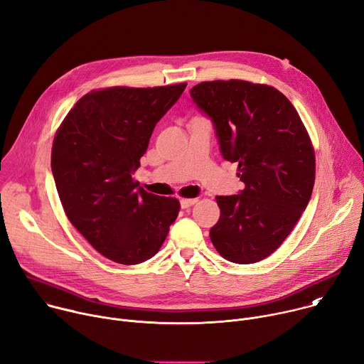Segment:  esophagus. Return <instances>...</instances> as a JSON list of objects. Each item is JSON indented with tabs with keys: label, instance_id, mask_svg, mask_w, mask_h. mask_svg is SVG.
Wrapping results in <instances>:
<instances>
[{
	"label": "esophagus",
	"instance_id": "1",
	"mask_svg": "<svg viewBox=\"0 0 364 364\" xmlns=\"http://www.w3.org/2000/svg\"><path fill=\"white\" fill-rule=\"evenodd\" d=\"M197 201H198L197 198H181V200H180V204H181L183 209H187V207L194 205Z\"/></svg>",
	"mask_w": 364,
	"mask_h": 364
}]
</instances>
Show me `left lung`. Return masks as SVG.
Returning a JSON list of instances; mask_svg holds the SVG:
<instances>
[{
	"label": "left lung",
	"mask_w": 364,
	"mask_h": 364,
	"mask_svg": "<svg viewBox=\"0 0 364 364\" xmlns=\"http://www.w3.org/2000/svg\"><path fill=\"white\" fill-rule=\"evenodd\" d=\"M196 105L213 121L223 159L237 163L240 194L218 196L220 219L210 229L216 250L230 262L255 264L292 232L316 180L311 138L288 97L247 80L201 82Z\"/></svg>",
	"instance_id": "8db88e82"
}]
</instances>
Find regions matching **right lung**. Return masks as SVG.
<instances>
[{
    "label": "right lung",
    "instance_id": "add662e5",
    "mask_svg": "<svg viewBox=\"0 0 364 364\" xmlns=\"http://www.w3.org/2000/svg\"><path fill=\"white\" fill-rule=\"evenodd\" d=\"M187 83L97 89L82 96L59 127L51 171L65 213L105 257L136 265L157 253L180 201L132 178L151 134Z\"/></svg>",
    "mask_w": 364,
    "mask_h": 364
}]
</instances>
